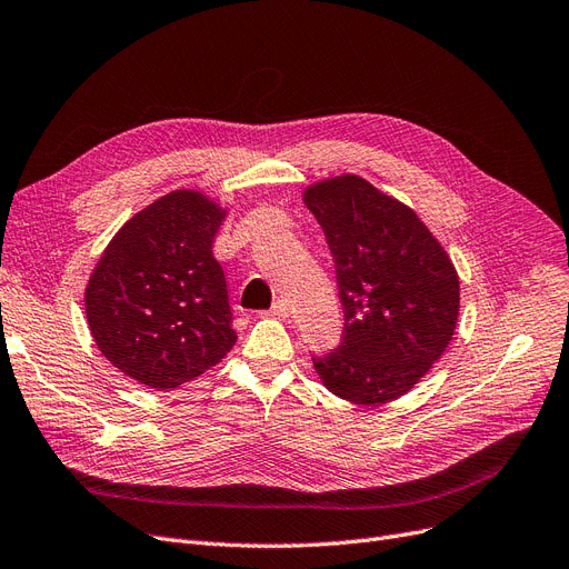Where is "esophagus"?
I'll list each match as a JSON object with an SVG mask.
<instances>
[{
  "label": "esophagus",
  "mask_w": 569,
  "mask_h": 569,
  "mask_svg": "<svg viewBox=\"0 0 569 569\" xmlns=\"http://www.w3.org/2000/svg\"><path fill=\"white\" fill-rule=\"evenodd\" d=\"M269 317H273V319H288V305L283 300H277V302H273V307L269 309Z\"/></svg>",
  "instance_id": "1"
}]
</instances>
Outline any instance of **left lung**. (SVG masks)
Returning a JSON list of instances; mask_svg holds the SVG:
<instances>
[{
	"mask_svg": "<svg viewBox=\"0 0 569 569\" xmlns=\"http://www.w3.org/2000/svg\"><path fill=\"white\" fill-rule=\"evenodd\" d=\"M338 273L345 332L313 359L328 391L359 406L406 396L448 349L459 319L457 269L415 210L361 176L305 189Z\"/></svg>",
	"mask_w": 569,
	"mask_h": 569,
	"instance_id": "obj_1",
	"label": "left lung"
}]
</instances>
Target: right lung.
<instances>
[{
  "mask_svg": "<svg viewBox=\"0 0 569 569\" xmlns=\"http://www.w3.org/2000/svg\"><path fill=\"white\" fill-rule=\"evenodd\" d=\"M227 210L176 189L126 222L93 267L83 307L100 353L157 391L176 389L234 347L213 239Z\"/></svg>",
  "mask_w": 569,
  "mask_h": 569,
  "instance_id": "right-lung-1",
  "label": "right lung"
}]
</instances>
